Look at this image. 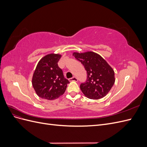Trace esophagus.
Instances as JSON below:
<instances>
[{"label":"esophagus","instance_id":"1","mask_svg":"<svg viewBox=\"0 0 147 147\" xmlns=\"http://www.w3.org/2000/svg\"><path fill=\"white\" fill-rule=\"evenodd\" d=\"M69 81L70 82H77L78 81V79H77V78L74 77L72 78H69Z\"/></svg>","mask_w":147,"mask_h":147}]
</instances>
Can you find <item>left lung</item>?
Listing matches in <instances>:
<instances>
[{
    "label": "left lung",
    "mask_w": 147,
    "mask_h": 147,
    "mask_svg": "<svg viewBox=\"0 0 147 147\" xmlns=\"http://www.w3.org/2000/svg\"><path fill=\"white\" fill-rule=\"evenodd\" d=\"M73 56L81 62L87 72V80L80 84L84 95L91 99L105 97L115 83V72L107 61L92 51L75 52Z\"/></svg>",
    "instance_id": "8db88e82"
}]
</instances>
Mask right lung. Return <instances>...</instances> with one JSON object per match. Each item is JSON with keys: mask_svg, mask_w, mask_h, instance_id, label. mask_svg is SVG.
<instances>
[{"mask_svg": "<svg viewBox=\"0 0 147 147\" xmlns=\"http://www.w3.org/2000/svg\"><path fill=\"white\" fill-rule=\"evenodd\" d=\"M61 55L49 54L40 60L33 74L32 84L36 94L42 99L54 100L65 92L68 80L57 63Z\"/></svg>", "mask_w": 147, "mask_h": 147, "instance_id": "right-lung-1", "label": "right lung"}]
</instances>
